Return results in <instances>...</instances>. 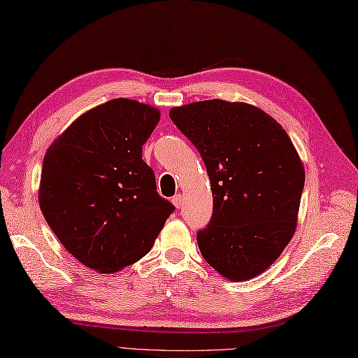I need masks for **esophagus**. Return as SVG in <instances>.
Returning a JSON list of instances; mask_svg holds the SVG:
<instances>
[{"label":"esophagus","instance_id":"34e87169","mask_svg":"<svg viewBox=\"0 0 358 358\" xmlns=\"http://www.w3.org/2000/svg\"><path fill=\"white\" fill-rule=\"evenodd\" d=\"M171 202H173V205L174 206H176L178 209L182 206V202H184V197H182L180 194H176V196H174L173 199H171Z\"/></svg>","mask_w":358,"mask_h":358}]
</instances>
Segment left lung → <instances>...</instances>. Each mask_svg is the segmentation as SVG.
Returning <instances> with one entry per match:
<instances>
[{
  "mask_svg": "<svg viewBox=\"0 0 358 358\" xmlns=\"http://www.w3.org/2000/svg\"><path fill=\"white\" fill-rule=\"evenodd\" d=\"M170 118L194 144L213 189V217L197 232L206 263L248 281L275 263L296 231L303 165L280 123L248 103L205 100Z\"/></svg>",
  "mask_w": 358,
  "mask_h": 358,
  "instance_id": "obj_1",
  "label": "left lung"
}]
</instances>
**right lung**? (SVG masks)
Returning a JSON list of instances; mask_svg holds the SVG:
<instances>
[{
    "label": "right lung",
    "mask_w": 358,
    "mask_h": 358,
    "mask_svg": "<svg viewBox=\"0 0 358 358\" xmlns=\"http://www.w3.org/2000/svg\"><path fill=\"white\" fill-rule=\"evenodd\" d=\"M159 118L149 104L109 100L78 117L43 156L41 211L69 254L100 273L149 254L174 211L143 161Z\"/></svg>",
    "instance_id": "add662e5"
}]
</instances>
